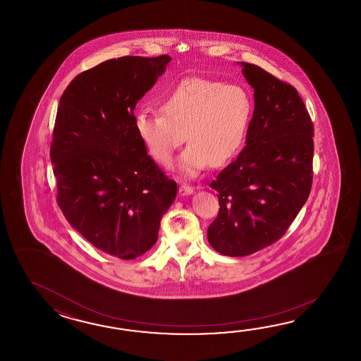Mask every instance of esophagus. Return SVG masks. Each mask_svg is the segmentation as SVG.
Returning <instances> with one entry per match:
<instances>
[{"instance_id": "34e87169", "label": "esophagus", "mask_w": 361, "mask_h": 361, "mask_svg": "<svg viewBox=\"0 0 361 361\" xmlns=\"http://www.w3.org/2000/svg\"><path fill=\"white\" fill-rule=\"evenodd\" d=\"M192 192H193V187L188 185V184H182V185L179 187V195H180V196L191 195Z\"/></svg>"}]
</instances>
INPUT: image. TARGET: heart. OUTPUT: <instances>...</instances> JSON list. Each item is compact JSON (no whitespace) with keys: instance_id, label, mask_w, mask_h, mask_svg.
<instances>
[{"instance_id":"1","label":"heart","mask_w":361,"mask_h":361,"mask_svg":"<svg viewBox=\"0 0 361 361\" xmlns=\"http://www.w3.org/2000/svg\"><path fill=\"white\" fill-rule=\"evenodd\" d=\"M161 114L140 109L134 130L148 154L169 168L174 152L190 142L179 159L180 171L193 177L201 170L232 161L245 146L254 103L244 86L190 77L162 97Z\"/></svg>"}]
</instances>
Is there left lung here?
I'll return each mask as SVG.
<instances>
[{
  "label": "left lung",
  "instance_id": "left-lung-1",
  "mask_svg": "<svg viewBox=\"0 0 361 361\" xmlns=\"http://www.w3.org/2000/svg\"><path fill=\"white\" fill-rule=\"evenodd\" d=\"M241 66L254 89L253 120L244 149L210 183L221 207L207 240L228 257L283 238L312 185L314 125L300 94L255 64Z\"/></svg>",
  "mask_w": 361,
  "mask_h": 361
}]
</instances>
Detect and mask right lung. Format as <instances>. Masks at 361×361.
Segmentation results:
<instances>
[{
    "label": "right lung",
    "mask_w": 361,
    "mask_h": 361,
    "mask_svg": "<svg viewBox=\"0 0 361 361\" xmlns=\"http://www.w3.org/2000/svg\"><path fill=\"white\" fill-rule=\"evenodd\" d=\"M169 55L109 59L77 75L61 94L50 159L56 201L90 244L134 259L157 241L177 183L147 154L134 108L161 76Z\"/></svg>",
    "instance_id": "right-lung-1"
}]
</instances>
